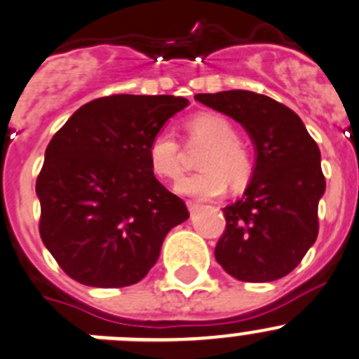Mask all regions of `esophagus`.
<instances>
[{"label": "esophagus", "instance_id": "34e87169", "mask_svg": "<svg viewBox=\"0 0 359 359\" xmlns=\"http://www.w3.org/2000/svg\"><path fill=\"white\" fill-rule=\"evenodd\" d=\"M187 210H189L191 214H194V212L200 210V205L194 203V201H187Z\"/></svg>", "mask_w": 359, "mask_h": 359}]
</instances>
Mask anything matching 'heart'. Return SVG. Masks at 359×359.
Instances as JSON below:
<instances>
[{
  "mask_svg": "<svg viewBox=\"0 0 359 359\" xmlns=\"http://www.w3.org/2000/svg\"><path fill=\"white\" fill-rule=\"evenodd\" d=\"M189 142L207 145L198 159V168L203 170L194 175L182 177L175 191L196 200H212L226 191V182L233 187L245 186L252 165L238 144L235 126L217 114H198L186 123ZM149 168L158 179L175 180L182 170L180 145L172 131L161 130L151 138L147 147Z\"/></svg>",
  "mask_w": 359,
  "mask_h": 359,
  "instance_id": "heart-1",
  "label": "heart"
}]
</instances>
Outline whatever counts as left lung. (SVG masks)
I'll use <instances>...</instances> for the list:
<instances>
[{
	"instance_id": "8db88e82",
	"label": "left lung",
	"mask_w": 359,
	"mask_h": 359,
	"mask_svg": "<svg viewBox=\"0 0 359 359\" xmlns=\"http://www.w3.org/2000/svg\"><path fill=\"white\" fill-rule=\"evenodd\" d=\"M194 100L242 124L256 152L242 198L222 208L226 229L215 259L243 283L287 276L318 238L326 189L318 144L293 110L268 96L222 91Z\"/></svg>"
}]
</instances>
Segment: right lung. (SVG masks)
Wrapping results in <instances>:
<instances>
[{
  "label": "right lung",
  "instance_id": "1",
  "mask_svg": "<svg viewBox=\"0 0 359 359\" xmlns=\"http://www.w3.org/2000/svg\"><path fill=\"white\" fill-rule=\"evenodd\" d=\"M187 105L180 96H107L80 107L54 135L36 180L40 236L73 280L137 284L170 229L189 217L147 161L151 138Z\"/></svg>",
  "mask_w": 359,
  "mask_h": 359
}]
</instances>
